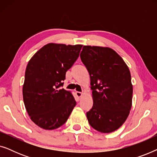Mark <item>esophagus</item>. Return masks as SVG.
<instances>
[{"instance_id":"esophagus-1","label":"esophagus","mask_w":157,"mask_h":157,"mask_svg":"<svg viewBox=\"0 0 157 157\" xmlns=\"http://www.w3.org/2000/svg\"><path fill=\"white\" fill-rule=\"evenodd\" d=\"M81 96H82V93H81V92H78V91L76 92V96L77 97V98H78V99L80 98Z\"/></svg>"}]
</instances>
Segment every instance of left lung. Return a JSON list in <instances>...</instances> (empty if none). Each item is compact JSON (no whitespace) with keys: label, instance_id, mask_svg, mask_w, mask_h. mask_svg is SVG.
Returning <instances> with one entry per match:
<instances>
[{"label":"left lung","instance_id":"8db88e82","mask_svg":"<svg viewBox=\"0 0 157 157\" xmlns=\"http://www.w3.org/2000/svg\"><path fill=\"white\" fill-rule=\"evenodd\" d=\"M80 57L89 73L94 99L86 113L89 123L98 132H114L125 122L132 108L129 69L110 48L84 46Z\"/></svg>","mask_w":157,"mask_h":157}]
</instances>
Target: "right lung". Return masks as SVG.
I'll use <instances>...</instances> for the list:
<instances>
[{
    "instance_id": "add662e5",
    "label": "right lung",
    "mask_w": 157,
    "mask_h": 157,
    "mask_svg": "<svg viewBox=\"0 0 157 157\" xmlns=\"http://www.w3.org/2000/svg\"><path fill=\"white\" fill-rule=\"evenodd\" d=\"M82 45L48 44L28 63L23 97L31 119L39 127L55 129L66 123L76 102L61 89L66 73L78 59Z\"/></svg>"
}]
</instances>
